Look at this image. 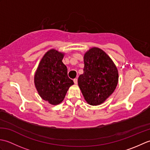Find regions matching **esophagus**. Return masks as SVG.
Listing matches in <instances>:
<instances>
[{"label": "esophagus", "mask_w": 150, "mask_h": 150, "mask_svg": "<svg viewBox=\"0 0 150 150\" xmlns=\"http://www.w3.org/2000/svg\"><path fill=\"white\" fill-rule=\"evenodd\" d=\"M73 82H74V83L75 84H77V82H78V79H73Z\"/></svg>", "instance_id": "34e87169"}]
</instances>
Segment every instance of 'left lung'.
<instances>
[{
	"label": "left lung",
	"instance_id": "obj_1",
	"mask_svg": "<svg viewBox=\"0 0 150 150\" xmlns=\"http://www.w3.org/2000/svg\"><path fill=\"white\" fill-rule=\"evenodd\" d=\"M84 73L78 84L87 103L99 105L115 90L119 80L117 67L103 50L93 47L84 57Z\"/></svg>",
	"mask_w": 150,
	"mask_h": 150
}]
</instances>
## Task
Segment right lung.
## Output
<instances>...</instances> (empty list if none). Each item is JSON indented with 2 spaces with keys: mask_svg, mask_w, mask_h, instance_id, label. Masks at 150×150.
Here are the masks:
<instances>
[{
  "mask_svg": "<svg viewBox=\"0 0 150 150\" xmlns=\"http://www.w3.org/2000/svg\"><path fill=\"white\" fill-rule=\"evenodd\" d=\"M64 54L55 50L48 51L42 57L35 75L34 81L41 98L57 105L64 100L73 81L68 76V69L62 62Z\"/></svg>",
  "mask_w": 150,
  "mask_h": 150,
  "instance_id": "obj_1",
  "label": "right lung"
}]
</instances>
